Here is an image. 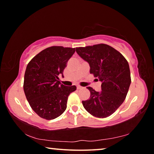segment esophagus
<instances>
[{"instance_id": "obj_1", "label": "esophagus", "mask_w": 154, "mask_h": 154, "mask_svg": "<svg viewBox=\"0 0 154 154\" xmlns=\"http://www.w3.org/2000/svg\"><path fill=\"white\" fill-rule=\"evenodd\" d=\"M82 86H79V85H77V90H81V89H82Z\"/></svg>"}]
</instances>
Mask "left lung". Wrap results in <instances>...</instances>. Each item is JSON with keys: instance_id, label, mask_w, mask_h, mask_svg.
Instances as JSON below:
<instances>
[{"instance_id": "left-lung-1", "label": "left lung", "mask_w": 154, "mask_h": 154, "mask_svg": "<svg viewBox=\"0 0 154 154\" xmlns=\"http://www.w3.org/2000/svg\"><path fill=\"white\" fill-rule=\"evenodd\" d=\"M81 58L89 63L90 73L102 82L101 91L92 88L88 100L82 104L88 113L99 118L113 114L126 97L131 83L128 62L122 54L106 44L77 48Z\"/></svg>"}]
</instances>
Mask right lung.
Wrapping results in <instances>:
<instances>
[{
	"label": "right lung",
	"mask_w": 154,
	"mask_h": 154,
	"mask_svg": "<svg viewBox=\"0 0 154 154\" xmlns=\"http://www.w3.org/2000/svg\"><path fill=\"white\" fill-rule=\"evenodd\" d=\"M75 48L52 46L36 55L25 71L24 91L32 110L43 119H54L66 109L68 96L75 85L64 86L59 81Z\"/></svg>",
	"instance_id": "add662e5"
}]
</instances>
